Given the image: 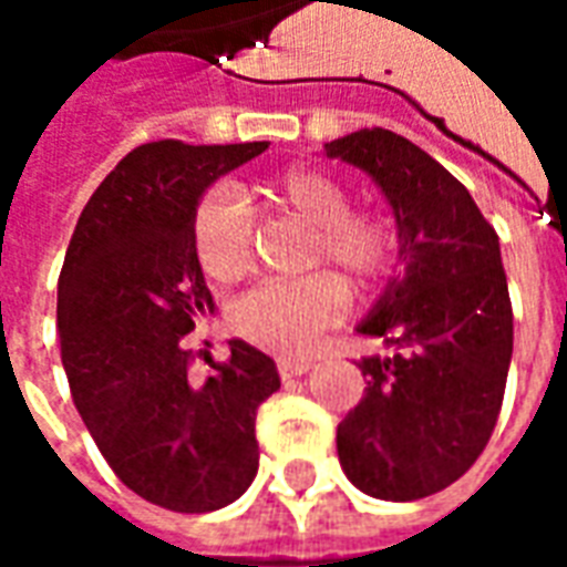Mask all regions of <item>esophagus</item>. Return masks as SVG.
Returning <instances> with one entry per match:
<instances>
[{
  "label": "esophagus",
  "mask_w": 567,
  "mask_h": 567,
  "mask_svg": "<svg viewBox=\"0 0 567 567\" xmlns=\"http://www.w3.org/2000/svg\"><path fill=\"white\" fill-rule=\"evenodd\" d=\"M279 377L282 380H291V377H300V373H307L312 368V358H279Z\"/></svg>",
  "instance_id": "obj_1"
}]
</instances>
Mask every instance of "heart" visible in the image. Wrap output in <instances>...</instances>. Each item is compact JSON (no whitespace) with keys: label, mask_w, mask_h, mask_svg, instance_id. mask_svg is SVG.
<instances>
[{"label":"heart","mask_w":567,"mask_h":567,"mask_svg":"<svg viewBox=\"0 0 567 567\" xmlns=\"http://www.w3.org/2000/svg\"><path fill=\"white\" fill-rule=\"evenodd\" d=\"M264 206L309 227L307 267H331L352 288H368L392 267L398 234L373 209H352L349 187L337 175L297 166L260 187ZM194 255L212 282L230 285L251 267V224L234 187H212L190 224ZM343 285L328 272L251 288L230 309L239 337L272 352H300L343 316Z\"/></svg>","instance_id":"obj_1"}]
</instances>
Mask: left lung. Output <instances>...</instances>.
<instances>
[{
  "mask_svg": "<svg viewBox=\"0 0 567 567\" xmlns=\"http://www.w3.org/2000/svg\"><path fill=\"white\" fill-rule=\"evenodd\" d=\"M324 154L368 173L398 227V272L355 328L392 355L358 361L368 389L337 427V455L370 498H425L480 458L498 422L513 355L498 234L450 169L392 130H358Z\"/></svg>",
  "mask_w": 567,
  "mask_h": 567,
  "instance_id": "8db88e82",
  "label": "left lung"
}]
</instances>
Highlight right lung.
I'll list each match as a JSON object with an SVG mask.
<instances>
[{
    "instance_id": "add662e5",
    "label": "right lung",
    "mask_w": 567,
    "mask_h": 567,
    "mask_svg": "<svg viewBox=\"0 0 567 567\" xmlns=\"http://www.w3.org/2000/svg\"><path fill=\"white\" fill-rule=\"evenodd\" d=\"M270 142L133 148L81 212L56 285L72 401L117 480L175 513L234 504L258 474V406L279 392L270 355L230 340L206 380L185 333L215 312L190 224L221 175Z\"/></svg>"
}]
</instances>
